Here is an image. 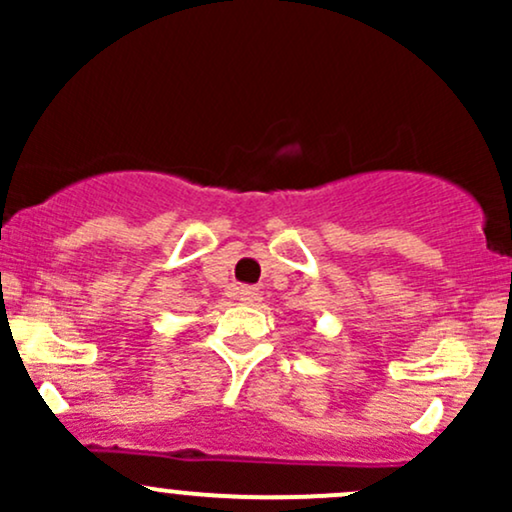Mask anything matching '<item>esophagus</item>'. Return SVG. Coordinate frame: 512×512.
I'll list each match as a JSON object with an SVG mask.
<instances>
[{
  "instance_id": "obj_1",
  "label": "esophagus",
  "mask_w": 512,
  "mask_h": 512,
  "mask_svg": "<svg viewBox=\"0 0 512 512\" xmlns=\"http://www.w3.org/2000/svg\"><path fill=\"white\" fill-rule=\"evenodd\" d=\"M236 293H238V301L245 305H252V303L260 301V291H257L255 286H240Z\"/></svg>"
}]
</instances>
